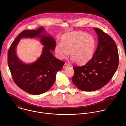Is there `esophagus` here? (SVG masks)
<instances>
[{"label": "esophagus", "instance_id": "esophagus-1", "mask_svg": "<svg viewBox=\"0 0 126 126\" xmlns=\"http://www.w3.org/2000/svg\"><path fill=\"white\" fill-rule=\"evenodd\" d=\"M68 66H69V64H67V63H65L64 64V66H63V68H66V67H68Z\"/></svg>", "mask_w": 126, "mask_h": 126}]
</instances>
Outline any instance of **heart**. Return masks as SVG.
<instances>
[{
	"label": "heart",
	"instance_id": "b5f03b06",
	"mask_svg": "<svg viewBox=\"0 0 126 126\" xmlns=\"http://www.w3.org/2000/svg\"><path fill=\"white\" fill-rule=\"evenodd\" d=\"M96 47V40L93 36L83 32H74L64 35L60 45L56 46L55 51L60 59L66 58L70 53L72 60L83 65L93 58Z\"/></svg>",
	"mask_w": 126,
	"mask_h": 126
}]
</instances>
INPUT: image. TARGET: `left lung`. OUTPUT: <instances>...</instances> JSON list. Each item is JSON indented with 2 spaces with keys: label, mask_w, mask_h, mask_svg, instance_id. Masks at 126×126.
I'll return each instance as SVG.
<instances>
[{
  "label": "left lung",
  "mask_w": 126,
  "mask_h": 126,
  "mask_svg": "<svg viewBox=\"0 0 126 126\" xmlns=\"http://www.w3.org/2000/svg\"><path fill=\"white\" fill-rule=\"evenodd\" d=\"M98 44L93 58L83 66H74V84L81 90L93 91L101 89L112 78L119 65L117 46L110 36L94 28Z\"/></svg>",
  "instance_id": "obj_1"
}]
</instances>
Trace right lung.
Returning a JSON list of instances; mask_svg holds the SVG:
<instances>
[{
    "label": "right lung",
    "instance_id": "1",
    "mask_svg": "<svg viewBox=\"0 0 126 126\" xmlns=\"http://www.w3.org/2000/svg\"><path fill=\"white\" fill-rule=\"evenodd\" d=\"M44 29L24 30L15 38L8 51V65L15 83L23 91L32 95H39L47 91L56 79L57 71L65 63L56 59L51 52L55 49L56 43L50 36L41 34ZM40 37L45 46L42 55L32 64L23 63L16 56V47L21 38Z\"/></svg>",
    "mask_w": 126,
    "mask_h": 126
}]
</instances>
